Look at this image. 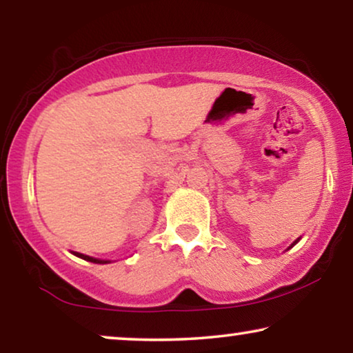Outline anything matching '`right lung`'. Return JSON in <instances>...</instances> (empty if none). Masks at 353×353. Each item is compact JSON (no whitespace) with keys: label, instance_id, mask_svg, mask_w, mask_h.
<instances>
[{"label":"right lung","instance_id":"1","mask_svg":"<svg viewBox=\"0 0 353 353\" xmlns=\"http://www.w3.org/2000/svg\"><path fill=\"white\" fill-rule=\"evenodd\" d=\"M77 257L83 259V260H88V262H93V263H108V260H98V259H93V257H88V255L85 254H80V252H74Z\"/></svg>","mask_w":353,"mask_h":353}]
</instances>
